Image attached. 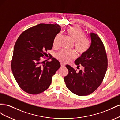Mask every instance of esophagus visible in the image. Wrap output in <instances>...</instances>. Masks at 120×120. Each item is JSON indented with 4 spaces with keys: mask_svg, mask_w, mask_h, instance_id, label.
Returning a JSON list of instances; mask_svg holds the SVG:
<instances>
[{
    "mask_svg": "<svg viewBox=\"0 0 120 120\" xmlns=\"http://www.w3.org/2000/svg\"><path fill=\"white\" fill-rule=\"evenodd\" d=\"M60 67H61V68H64V67H65V64H64L62 63H60Z\"/></svg>",
    "mask_w": 120,
    "mask_h": 120,
    "instance_id": "obj_1",
    "label": "esophagus"
}]
</instances>
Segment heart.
<instances>
[{
    "instance_id": "1",
    "label": "heart",
    "mask_w": 120,
    "mask_h": 120,
    "mask_svg": "<svg viewBox=\"0 0 120 120\" xmlns=\"http://www.w3.org/2000/svg\"><path fill=\"white\" fill-rule=\"evenodd\" d=\"M68 37L75 43V49L79 55L85 54L89 49L90 41L89 38L86 37L85 33L79 26H72L67 30ZM60 38V35L55 37L53 42L54 46L57 45ZM56 57L63 63H68L76 57V54L71 51L61 50L56 54Z\"/></svg>"
}]
</instances>
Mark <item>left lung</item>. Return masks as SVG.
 <instances>
[{
  "mask_svg": "<svg viewBox=\"0 0 120 120\" xmlns=\"http://www.w3.org/2000/svg\"><path fill=\"white\" fill-rule=\"evenodd\" d=\"M91 45L85 54L75 60L78 68L81 66L84 70L77 71L66 65L68 74L64 77L68 89L79 96L93 93L102 82L108 68V59L103 42L97 34L91 33Z\"/></svg>",
  "mask_w": 120,
  "mask_h": 120,
  "instance_id": "8db88e82",
  "label": "left lung"
}]
</instances>
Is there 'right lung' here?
<instances>
[{
  "label": "right lung",
  "instance_id": "obj_1",
  "mask_svg": "<svg viewBox=\"0 0 120 120\" xmlns=\"http://www.w3.org/2000/svg\"><path fill=\"white\" fill-rule=\"evenodd\" d=\"M61 28L59 24L41 23L28 28L15 43L11 63L14 78L23 91L37 95L48 89L52 76L60 68L59 61H41L51 50L56 36Z\"/></svg>",
  "mask_w": 120,
  "mask_h": 120
}]
</instances>
